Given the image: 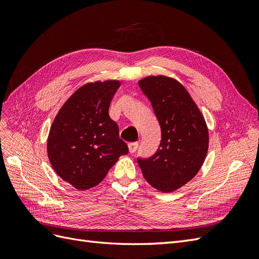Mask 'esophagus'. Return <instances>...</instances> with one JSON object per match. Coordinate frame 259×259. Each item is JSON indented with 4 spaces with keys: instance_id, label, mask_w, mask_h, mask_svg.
I'll list each match as a JSON object with an SVG mask.
<instances>
[{
    "instance_id": "esophagus-1",
    "label": "esophagus",
    "mask_w": 259,
    "mask_h": 259,
    "mask_svg": "<svg viewBox=\"0 0 259 259\" xmlns=\"http://www.w3.org/2000/svg\"><path fill=\"white\" fill-rule=\"evenodd\" d=\"M137 148H138V143L137 142L128 144V150H130L131 153H134L137 150Z\"/></svg>"
}]
</instances>
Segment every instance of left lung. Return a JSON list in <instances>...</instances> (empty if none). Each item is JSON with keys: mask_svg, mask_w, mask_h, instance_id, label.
Segmentation results:
<instances>
[{"mask_svg": "<svg viewBox=\"0 0 259 259\" xmlns=\"http://www.w3.org/2000/svg\"><path fill=\"white\" fill-rule=\"evenodd\" d=\"M161 126V143L148 159L138 158L147 182L171 192L198 174L208 150V130L190 94L173 77L147 76L138 82Z\"/></svg>", "mask_w": 259, "mask_h": 259, "instance_id": "obj_1", "label": "left lung"}]
</instances>
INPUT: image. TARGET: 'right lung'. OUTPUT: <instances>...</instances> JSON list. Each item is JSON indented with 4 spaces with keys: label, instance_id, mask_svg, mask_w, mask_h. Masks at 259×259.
Instances as JSON below:
<instances>
[{
    "label": "right lung",
    "instance_id": "right-lung-1",
    "mask_svg": "<svg viewBox=\"0 0 259 259\" xmlns=\"http://www.w3.org/2000/svg\"><path fill=\"white\" fill-rule=\"evenodd\" d=\"M120 81L88 83L60 108L52 124L48 154L56 174L77 190L97 186L127 145L109 116V106Z\"/></svg>",
    "mask_w": 259,
    "mask_h": 259
}]
</instances>
